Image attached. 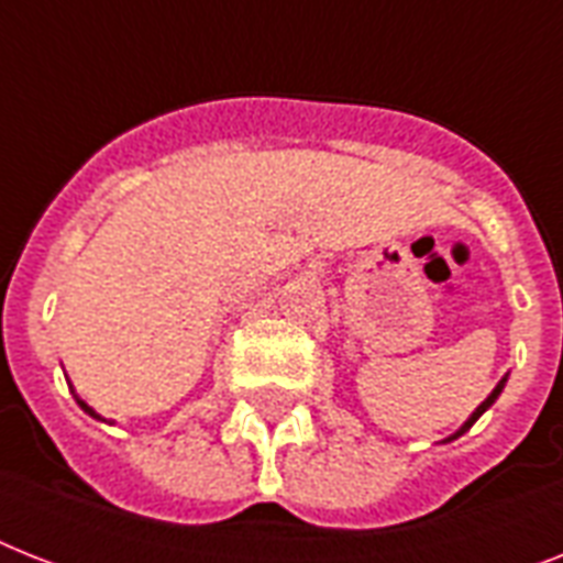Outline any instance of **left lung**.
Returning <instances> with one entry per match:
<instances>
[{"label":"left lung","mask_w":563,"mask_h":563,"mask_svg":"<svg viewBox=\"0 0 563 563\" xmlns=\"http://www.w3.org/2000/svg\"><path fill=\"white\" fill-rule=\"evenodd\" d=\"M506 383H508V374L503 376V379H499V383H497V388H494V391H490L488 397H485V400L479 402V406H476V411H473L471 418L464 420V423H462V429H459V432H453V435H450V438H444V444H446V441H453V438L464 435V432H467V429H471L473 423H476V420H479L482 415H485V411H488L490 406H494V402H497V397H499V394H503V388H506Z\"/></svg>","instance_id":"1"}]
</instances>
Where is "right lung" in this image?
I'll use <instances>...</instances> for the list:
<instances>
[{"label": "right lung", "instance_id": "obj_1", "mask_svg": "<svg viewBox=\"0 0 563 563\" xmlns=\"http://www.w3.org/2000/svg\"><path fill=\"white\" fill-rule=\"evenodd\" d=\"M75 400H78V406H81L84 411H87V415H90V418H96V420H101V415H96V409H90V406H87V402L81 400V397H78V394H75Z\"/></svg>", "mask_w": 563, "mask_h": 563}]
</instances>
